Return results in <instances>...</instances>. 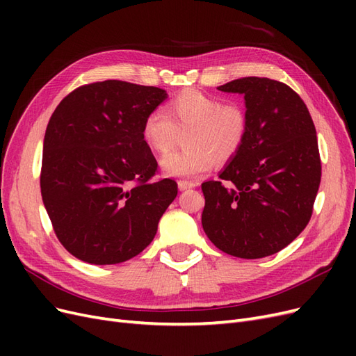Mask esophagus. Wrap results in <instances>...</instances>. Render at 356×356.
<instances>
[{"instance_id": "34e87169", "label": "esophagus", "mask_w": 356, "mask_h": 356, "mask_svg": "<svg viewBox=\"0 0 356 356\" xmlns=\"http://www.w3.org/2000/svg\"><path fill=\"white\" fill-rule=\"evenodd\" d=\"M197 184L196 182H193V181H178V188H179V191H184V190H188V188H195Z\"/></svg>"}]
</instances>
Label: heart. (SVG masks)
<instances>
[{
  "label": "heart",
  "instance_id": "b5f03b06",
  "mask_svg": "<svg viewBox=\"0 0 356 356\" xmlns=\"http://www.w3.org/2000/svg\"><path fill=\"white\" fill-rule=\"evenodd\" d=\"M186 135L184 152L166 154L160 161L168 177L195 178L209 172L215 159L227 161L239 153L248 134V117L238 104H224L202 90H187L172 98L165 111L148 113L143 122L144 143L159 154Z\"/></svg>",
  "mask_w": 356,
  "mask_h": 356
}]
</instances>
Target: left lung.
<instances>
[{"mask_svg":"<svg viewBox=\"0 0 356 356\" xmlns=\"http://www.w3.org/2000/svg\"><path fill=\"white\" fill-rule=\"evenodd\" d=\"M218 90L245 98L248 134L239 153L202 184V225L222 252L263 258L293 242L307 225L321 182L316 129L289 86L245 77Z\"/></svg>","mask_w":356,"mask_h":356,"instance_id":"1","label":"left lung"}]
</instances>
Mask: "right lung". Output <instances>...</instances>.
Here are the masks:
<instances>
[{"mask_svg": "<svg viewBox=\"0 0 356 356\" xmlns=\"http://www.w3.org/2000/svg\"><path fill=\"white\" fill-rule=\"evenodd\" d=\"M166 98L153 86L105 80L75 89L51 114L41 196L59 242L79 260L123 263L154 239L178 187L152 179L157 161L141 127Z\"/></svg>", "mask_w": 356, "mask_h": 356, "instance_id": "add662e5", "label": "right lung"}]
</instances>
